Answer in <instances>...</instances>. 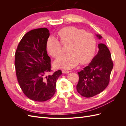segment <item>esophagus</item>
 <instances>
[{"label":"esophagus","instance_id":"esophagus-1","mask_svg":"<svg viewBox=\"0 0 126 126\" xmlns=\"http://www.w3.org/2000/svg\"><path fill=\"white\" fill-rule=\"evenodd\" d=\"M70 71H68V70H62V72L63 74H68L69 73Z\"/></svg>","mask_w":126,"mask_h":126}]
</instances>
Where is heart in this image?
Instances as JSON below:
<instances>
[{
    "label": "heart",
    "mask_w": 126,
    "mask_h": 126,
    "mask_svg": "<svg viewBox=\"0 0 126 126\" xmlns=\"http://www.w3.org/2000/svg\"><path fill=\"white\" fill-rule=\"evenodd\" d=\"M59 41L54 37L47 41V49L51 56L58 57L63 53V45L67 46L68 52L55 62L57 68L71 69L79 63L85 64L92 58L96 48V41L92 33L75 27H67L57 33Z\"/></svg>",
    "instance_id": "obj_1"
}]
</instances>
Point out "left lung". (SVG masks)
Returning <instances> with one entry per match:
<instances>
[{
	"instance_id": "8db88e82",
	"label": "left lung",
	"mask_w": 126,
	"mask_h": 126,
	"mask_svg": "<svg viewBox=\"0 0 126 126\" xmlns=\"http://www.w3.org/2000/svg\"><path fill=\"white\" fill-rule=\"evenodd\" d=\"M100 39L102 37L96 35ZM99 51L91 63L78 72L79 81L76 86L78 93L86 98L100 93L108 86L113 64L110 51L104 44L98 45Z\"/></svg>"
}]
</instances>
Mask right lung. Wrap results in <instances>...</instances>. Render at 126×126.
<instances>
[{"mask_svg":"<svg viewBox=\"0 0 126 126\" xmlns=\"http://www.w3.org/2000/svg\"><path fill=\"white\" fill-rule=\"evenodd\" d=\"M50 35L46 28L26 33L19 43L15 55V66L19 84L24 94L36 101H45L56 92V81L62 74L58 70L45 76L51 70L47 41Z\"/></svg>","mask_w":126,"mask_h":126,"instance_id":"obj_1","label":"right lung"}]
</instances>
